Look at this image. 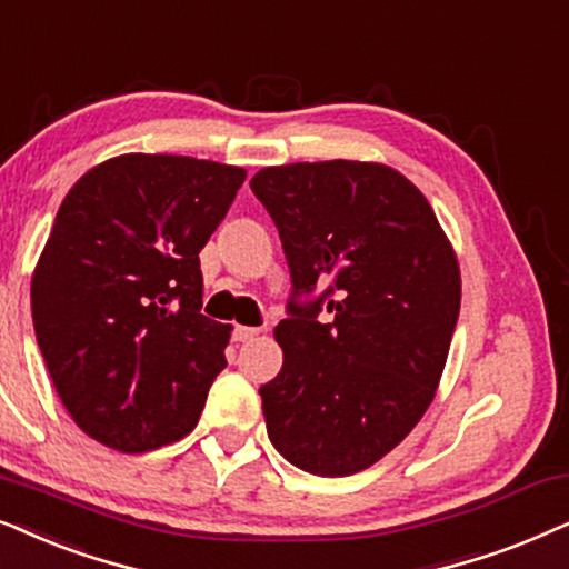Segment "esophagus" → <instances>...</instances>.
Returning <instances> with one entry per match:
<instances>
[{
	"label": "esophagus",
	"instance_id": "obj_1",
	"mask_svg": "<svg viewBox=\"0 0 569 569\" xmlns=\"http://www.w3.org/2000/svg\"><path fill=\"white\" fill-rule=\"evenodd\" d=\"M257 328H247V325H237V328H233V332H231V338L237 340V343H247V340H252L254 336H257Z\"/></svg>",
	"mask_w": 569,
	"mask_h": 569
}]
</instances>
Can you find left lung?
I'll return each instance as SVG.
<instances>
[{
  "label": "left lung",
  "mask_w": 569,
  "mask_h": 569,
  "mask_svg": "<svg viewBox=\"0 0 569 569\" xmlns=\"http://www.w3.org/2000/svg\"><path fill=\"white\" fill-rule=\"evenodd\" d=\"M249 187L291 270L283 367L260 388L268 437L301 471L359 473L435 398L460 312L456 252L427 197L388 166H270Z\"/></svg>",
  "instance_id": "1"
}]
</instances>
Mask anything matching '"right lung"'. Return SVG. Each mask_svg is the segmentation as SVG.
Instances as JSON below:
<instances>
[{"instance_id": "right-lung-1", "label": "right lung", "mask_w": 569, "mask_h": 569, "mask_svg": "<svg viewBox=\"0 0 569 569\" xmlns=\"http://www.w3.org/2000/svg\"><path fill=\"white\" fill-rule=\"evenodd\" d=\"M244 179L237 166L130 153L67 192L30 309L59 398L106 448L156 450L200 419L231 330L200 312V249Z\"/></svg>"}]
</instances>
